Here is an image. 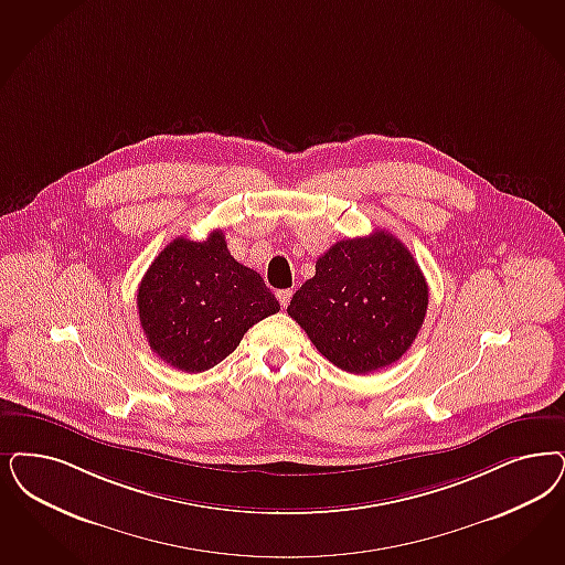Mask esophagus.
Returning <instances> with one entry per match:
<instances>
[{"instance_id":"esophagus-1","label":"esophagus","mask_w":565,"mask_h":565,"mask_svg":"<svg viewBox=\"0 0 565 565\" xmlns=\"http://www.w3.org/2000/svg\"><path fill=\"white\" fill-rule=\"evenodd\" d=\"M277 300H279V305L286 309V307L290 305V300H292V290H279V292H277Z\"/></svg>"}]
</instances>
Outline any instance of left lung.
<instances>
[{
	"mask_svg": "<svg viewBox=\"0 0 565 565\" xmlns=\"http://www.w3.org/2000/svg\"><path fill=\"white\" fill-rule=\"evenodd\" d=\"M428 284L407 246L377 230L317 258L288 315L335 367L365 375L409 351L428 311Z\"/></svg>",
	"mask_w": 565,
	"mask_h": 565,
	"instance_id": "8db88e82",
	"label": "left lung"
}]
</instances>
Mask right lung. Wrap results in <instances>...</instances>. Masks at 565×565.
Wrapping results in <instances>:
<instances>
[{
  "instance_id": "obj_1",
  "label": "right lung",
  "mask_w": 565,
  "mask_h": 565,
  "mask_svg": "<svg viewBox=\"0 0 565 565\" xmlns=\"http://www.w3.org/2000/svg\"><path fill=\"white\" fill-rule=\"evenodd\" d=\"M137 311L164 363L200 373L230 356L279 302L258 273L230 254L223 232H213L204 242L175 237L156 256L139 284Z\"/></svg>"
}]
</instances>
